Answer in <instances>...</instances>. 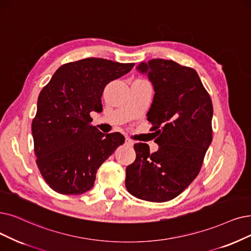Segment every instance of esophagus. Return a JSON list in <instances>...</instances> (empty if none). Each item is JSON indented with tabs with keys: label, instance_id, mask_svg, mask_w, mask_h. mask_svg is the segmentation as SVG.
I'll use <instances>...</instances> for the list:
<instances>
[{
	"label": "esophagus",
	"instance_id": "34e87169",
	"mask_svg": "<svg viewBox=\"0 0 251 251\" xmlns=\"http://www.w3.org/2000/svg\"><path fill=\"white\" fill-rule=\"evenodd\" d=\"M125 144H126V146H128V147H132V146L134 145V142L132 141V140H129V139H126V142H125Z\"/></svg>",
	"mask_w": 251,
	"mask_h": 251
}]
</instances>
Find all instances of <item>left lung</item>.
<instances>
[{
    "label": "left lung",
    "instance_id": "1",
    "mask_svg": "<svg viewBox=\"0 0 251 251\" xmlns=\"http://www.w3.org/2000/svg\"><path fill=\"white\" fill-rule=\"evenodd\" d=\"M154 89L147 113L158 150L134 145L136 159L126 169V187L134 197L162 203L176 198L194 181L212 142L213 106L193 68L163 58L141 63Z\"/></svg>",
    "mask_w": 251,
    "mask_h": 251
}]
</instances>
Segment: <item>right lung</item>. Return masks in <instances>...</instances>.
I'll list each match as a JSON object with an SVG mask.
<instances>
[{"label":"right lung","instance_id":"add662e5","mask_svg":"<svg viewBox=\"0 0 251 251\" xmlns=\"http://www.w3.org/2000/svg\"><path fill=\"white\" fill-rule=\"evenodd\" d=\"M134 66L98 57L80 59L59 67L42 88L32 123L34 150L40 173L54 192H87L100 166L125 143L122 134L105 135L92 126L91 112L102 110L105 86Z\"/></svg>","mask_w":251,"mask_h":251}]
</instances>
